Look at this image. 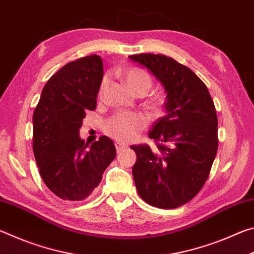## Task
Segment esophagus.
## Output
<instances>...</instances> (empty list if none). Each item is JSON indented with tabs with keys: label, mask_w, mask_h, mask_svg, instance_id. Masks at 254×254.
Masks as SVG:
<instances>
[{
	"label": "esophagus",
	"mask_w": 254,
	"mask_h": 254,
	"mask_svg": "<svg viewBox=\"0 0 254 254\" xmlns=\"http://www.w3.org/2000/svg\"><path fill=\"white\" fill-rule=\"evenodd\" d=\"M115 148H117L118 152H119V151H122V150H124V149H127V145L126 143L121 142V141H115Z\"/></svg>",
	"instance_id": "obj_1"
}]
</instances>
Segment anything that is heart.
<instances>
[{"instance_id":"b5f03b06","label":"heart","mask_w":254,"mask_h":254,"mask_svg":"<svg viewBox=\"0 0 254 254\" xmlns=\"http://www.w3.org/2000/svg\"><path fill=\"white\" fill-rule=\"evenodd\" d=\"M124 79L127 87L135 95H144L152 87V79L147 72L135 68H131L124 72ZM110 77L104 76L101 81L100 93L103 94L109 86ZM163 106V100L160 96H154L145 102V107L153 114L160 113ZM147 126V121L142 115L136 113H120L112 117L106 122L105 131L110 136L122 142L130 141L139 134Z\"/></svg>"}]
</instances>
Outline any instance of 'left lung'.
I'll list each match as a JSON object with an SVG mask.
<instances>
[{"instance_id":"8db88e82","label":"left lung","mask_w":254,"mask_h":254,"mask_svg":"<svg viewBox=\"0 0 254 254\" xmlns=\"http://www.w3.org/2000/svg\"><path fill=\"white\" fill-rule=\"evenodd\" d=\"M160 81L166 115L149 132L157 150L131 145L136 190L145 203L176 208L194 198L208 178L217 152V115L206 85L194 71L163 55L128 56Z\"/></svg>"}]
</instances>
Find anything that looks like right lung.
Segmentation results:
<instances>
[{
	"instance_id": "right-lung-1",
	"label": "right lung",
	"mask_w": 254,
	"mask_h": 254,
	"mask_svg": "<svg viewBox=\"0 0 254 254\" xmlns=\"http://www.w3.org/2000/svg\"><path fill=\"white\" fill-rule=\"evenodd\" d=\"M103 74L97 55L68 63L47 81L33 112V153L40 176L64 200L87 198L117 156L110 137L103 135L91 147L79 137L86 112L96 109Z\"/></svg>"
}]
</instances>
